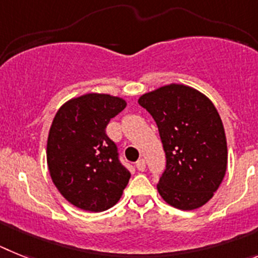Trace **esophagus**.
Here are the masks:
<instances>
[{
  "label": "esophagus",
  "instance_id": "esophagus-1",
  "mask_svg": "<svg viewBox=\"0 0 258 258\" xmlns=\"http://www.w3.org/2000/svg\"><path fill=\"white\" fill-rule=\"evenodd\" d=\"M136 169H138L139 171H144L145 170V161L143 160V158L136 161Z\"/></svg>",
  "mask_w": 258,
  "mask_h": 258
}]
</instances>
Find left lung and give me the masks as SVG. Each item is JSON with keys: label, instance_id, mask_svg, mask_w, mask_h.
Segmentation results:
<instances>
[{"label": "left lung", "instance_id": "obj_1", "mask_svg": "<svg viewBox=\"0 0 258 258\" xmlns=\"http://www.w3.org/2000/svg\"><path fill=\"white\" fill-rule=\"evenodd\" d=\"M158 127L166 169L157 189L180 210L207 204L227 169L222 120L207 96L183 84H170L139 98Z\"/></svg>", "mask_w": 258, "mask_h": 258}]
</instances>
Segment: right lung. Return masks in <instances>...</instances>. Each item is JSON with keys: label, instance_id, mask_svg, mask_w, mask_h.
<instances>
[{"label": "right lung", "instance_id": "add662e5", "mask_svg": "<svg viewBox=\"0 0 258 258\" xmlns=\"http://www.w3.org/2000/svg\"><path fill=\"white\" fill-rule=\"evenodd\" d=\"M123 98L88 93L67 101L55 114L46 145L51 180L76 208L104 212L114 207L130 180L115 143L106 135Z\"/></svg>", "mask_w": 258, "mask_h": 258}]
</instances>
